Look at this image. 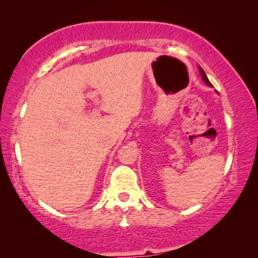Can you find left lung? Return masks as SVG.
Segmentation results:
<instances>
[{
	"label": "left lung",
	"mask_w": 258,
	"mask_h": 258,
	"mask_svg": "<svg viewBox=\"0 0 258 258\" xmlns=\"http://www.w3.org/2000/svg\"><path fill=\"white\" fill-rule=\"evenodd\" d=\"M199 69H200V74H201V76H202V80L204 81V83L208 84V86H209V87H213V84H211L210 81L208 80V77H207V75H206V73H204V70H203L202 68H201V67H200Z\"/></svg>",
	"instance_id": "8db88e82"
}]
</instances>
